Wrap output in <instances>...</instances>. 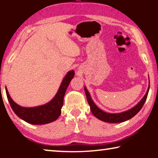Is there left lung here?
<instances>
[{"mask_svg":"<svg viewBox=\"0 0 158 158\" xmlns=\"http://www.w3.org/2000/svg\"><path fill=\"white\" fill-rule=\"evenodd\" d=\"M149 87L150 85H148V90H147L145 95L143 96V98L141 99L137 105H135L134 107L129 109V110L118 114L106 113V112L101 110L100 109H99L98 106H96L94 102L92 100L91 97H90V93L88 91V90L86 89L85 86L84 87V90L85 93V95H86L88 103H89V105L90 106V111H91L92 114L94 115L97 118H98L99 120H101V121H102L104 122L110 123H122L132 118V117L135 116V115L141 110V109L142 108L144 103H145L147 96H148Z\"/></svg>","mask_w":158,"mask_h":158,"instance_id":"obj_1","label":"left lung"}]
</instances>
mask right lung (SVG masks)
Wrapping results in <instances>:
<instances>
[{"label":"right lung","mask_w":158,"mask_h":158,"mask_svg":"<svg viewBox=\"0 0 158 158\" xmlns=\"http://www.w3.org/2000/svg\"><path fill=\"white\" fill-rule=\"evenodd\" d=\"M74 75V70L69 71L64 77L54 98L49 102L35 107H23L17 105L12 100L7 89L5 88L7 100L13 111L21 119L33 125H44L56 121L61 114L64 95Z\"/></svg>","instance_id":"obj_1"}]
</instances>
